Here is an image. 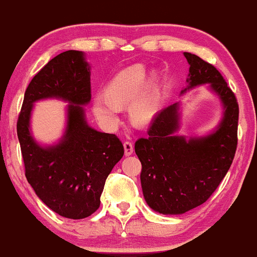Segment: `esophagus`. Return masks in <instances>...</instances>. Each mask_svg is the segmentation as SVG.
<instances>
[{"mask_svg": "<svg viewBox=\"0 0 257 257\" xmlns=\"http://www.w3.org/2000/svg\"><path fill=\"white\" fill-rule=\"evenodd\" d=\"M124 154L125 157H129V155H132L133 153V144L131 141H125L124 142Z\"/></svg>", "mask_w": 257, "mask_h": 257, "instance_id": "esophagus-1", "label": "esophagus"}]
</instances>
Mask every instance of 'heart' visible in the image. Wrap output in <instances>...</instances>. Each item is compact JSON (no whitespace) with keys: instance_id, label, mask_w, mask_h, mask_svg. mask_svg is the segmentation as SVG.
Segmentation results:
<instances>
[{"instance_id":"heart-1","label":"heart","mask_w":257,"mask_h":257,"mask_svg":"<svg viewBox=\"0 0 257 257\" xmlns=\"http://www.w3.org/2000/svg\"><path fill=\"white\" fill-rule=\"evenodd\" d=\"M146 77L147 69L144 65H134L116 74L106 85L105 93L93 96L92 111L100 124L113 128L119 119V105L131 100L129 110L135 121L147 122L154 116L157 108L155 83L151 78L145 83Z\"/></svg>"}]
</instances>
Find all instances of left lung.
<instances>
[{
  "mask_svg": "<svg viewBox=\"0 0 257 257\" xmlns=\"http://www.w3.org/2000/svg\"><path fill=\"white\" fill-rule=\"evenodd\" d=\"M190 69L187 90L207 84L223 106L222 119L205 136L177 135L180 104L174 103L154 116L147 139L135 142L142 165L141 186L148 206L162 215H181L201 205L228 173L237 147L238 104L215 66L184 52Z\"/></svg>",
  "mask_w": 257,
  "mask_h": 257,
  "instance_id": "1",
  "label": "left lung"
}]
</instances>
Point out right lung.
Here are the masks:
<instances>
[{
    "label": "right lung",
    "instance_id": "add662e5",
    "mask_svg": "<svg viewBox=\"0 0 257 257\" xmlns=\"http://www.w3.org/2000/svg\"><path fill=\"white\" fill-rule=\"evenodd\" d=\"M90 65L82 51H66L48 61L29 83L18 119V138L27 181L58 215L82 219L99 207L106 178L124 149L115 134L87 124ZM57 98L69 102L67 128L56 145L42 146L30 132L35 101Z\"/></svg>",
    "mask_w": 257,
    "mask_h": 257
}]
</instances>
